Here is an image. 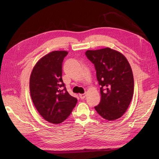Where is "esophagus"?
<instances>
[{
	"mask_svg": "<svg viewBox=\"0 0 159 159\" xmlns=\"http://www.w3.org/2000/svg\"><path fill=\"white\" fill-rule=\"evenodd\" d=\"M85 97H86V94H85V93L80 94V98L81 99H84Z\"/></svg>",
	"mask_w": 159,
	"mask_h": 159,
	"instance_id": "esophagus-1",
	"label": "esophagus"
}]
</instances>
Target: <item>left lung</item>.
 Listing matches in <instances>:
<instances>
[{
  "label": "left lung",
  "mask_w": 159,
  "mask_h": 159,
  "mask_svg": "<svg viewBox=\"0 0 159 159\" xmlns=\"http://www.w3.org/2000/svg\"><path fill=\"white\" fill-rule=\"evenodd\" d=\"M85 55L94 64L101 85V102L95 107L103 119L113 121L126 112L134 92L133 71L127 58L109 48L87 50Z\"/></svg>",
  "instance_id": "8db88e82"
}]
</instances>
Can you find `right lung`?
<instances>
[{"mask_svg": "<svg viewBox=\"0 0 159 159\" xmlns=\"http://www.w3.org/2000/svg\"><path fill=\"white\" fill-rule=\"evenodd\" d=\"M67 51H53L34 67L30 78L32 102L46 121L59 124L69 117L78 102L67 91L62 80V62Z\"/></svg>", "mask_w": 159, "mask_h": 159, "instance_id": "right-lung-1", "label": "right lung"}]
</instances>
